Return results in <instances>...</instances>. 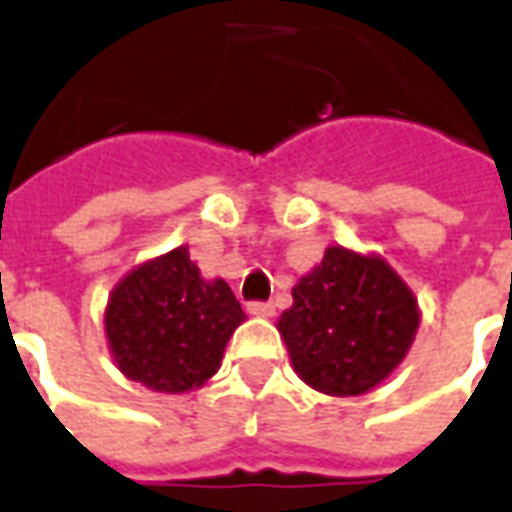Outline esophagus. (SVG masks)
Masks as SVG:
<instances>
[{
	"instance_id": "obj_1",
	"label": "esophagus",
	"mask_w": 512,
	"mask_h": 512,
	"mask_svg": "<svg viewBox=\"0 0 512 512\" xmlns=\"http://www.w3.org/2000/svg\"><path fill=\"white\" fill-rule=\"evenodd\" d=\"M246 312L249 315H274V307L268 301H246Z\"/></svg>"
}]
</instances>
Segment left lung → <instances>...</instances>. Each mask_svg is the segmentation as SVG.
<instances>
[{
    "mask_svg": "<svg viewBox=\"0 0 512 512\" xmlns=\"http://www.w3.org/2000/svg\"><path fill=\"white\" fill-rule=\"evenodd\" d=\"M419 326L414 293L381 257L326 249L282 312L293 370L326 395H362L395 370Z\"/></svg>",
    "mask_w": 512,
    "mask_h": 512,
    "instance_id": "left-lung-1",
    "label": "left lung"
}]
</instances>
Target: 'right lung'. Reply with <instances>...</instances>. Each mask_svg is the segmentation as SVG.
Masks as SVG:
<instances>
[{"mask_svg":"<svg viewBox=\"0 0 512 512\" xmlns=\"http://www.w3.org/2000/svg\"><path fill=\"white\" fill-rule=\"evenodd\" d=\"M246 315L224 279L205 282L180 246L131 271L106 307L120 373L156 392H189L219 370Z\"/></svg>","mask_w":512,"mask_h":512,"instance_id":"obj_1","label":"right lung"}]
</instances>
